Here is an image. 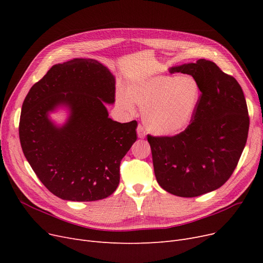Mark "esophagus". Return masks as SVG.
I'll return each instance as SVG.
<instances>
[{
    "mask_svg": "<svg viewBox=\"0 0 263 263\" xmlns=\"http://www.w3.org/2000/svg\"><path fill=\"white\" fill-rule=\"evenodd\" d=\"M136 132H137V136H139L140 139H145V136H146V130H145V128L142 126V124H139V126H137Z\"/></svg>",
    "mask_w": 263,
    "mask_h": 263,
    "instance_id": "34e87169",
    "label": "esophagus"
}]
</instances>
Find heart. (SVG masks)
Segmentation results:
<instances>
[{
  "label": "heart",
  "mask_w": 263,
  "mask_h": 263,
  "mask_svg": "<svg viewBox=\"0 0 263 263\" xmlns=\"http://www.w3.org/2000/svg\"><path fill=\"white\" fill-rule=\"evenodd\" d=\"M201 98L199 82L191 76H155L130 82L127 92L119 90L118 104L134 112L135 104L144 107L148 129L161 136L183 132L191 124Z\"/></svg>",
  "instance_id": "heart-1"
}]
</instances>
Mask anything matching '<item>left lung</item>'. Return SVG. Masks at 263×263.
Segmentation results:
<instances>
[{
  "label": "left lung",
  "instance_id": "1",
  "mask_svg": "<svg viewBox=\"0 0 263 263\" xmlns=\"http://www.w3.org/2000/svg\"><path fill=\"white\" fill-rule=\"evenodd\" d=\"M194 77L201 98L187 129L175 136H148L155 175L173 195L196 197L222 186L240 160L250 117L238 81L211 61L198 60L168 69Z\"/></svg>",
  "mask_w": 263,
  "mask_h": 263
}]
</instances>
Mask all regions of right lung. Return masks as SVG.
I'll return each mask as SVG.
<instances>
[{
    "label": "right lung",
    "mask_w": 263,
    "mask_h": 263,
    "mask_svg": "<svg viewBox=\"0 0 263 263\" xmlns=\"http://www.w3.org/2000/svg\"><path fill=\"white\" fill-rule=\"evenodd\" d=\"M115 101V77L92 59L51 67L22 104L19 137L23 154L43 184L64 200L95 201L119 184L120 161L136 141L137 122L108 117ZM68 110L60 126L49 117Z\"/></svg>",
    "instance_id": "obj_1"
}]
</instances>
